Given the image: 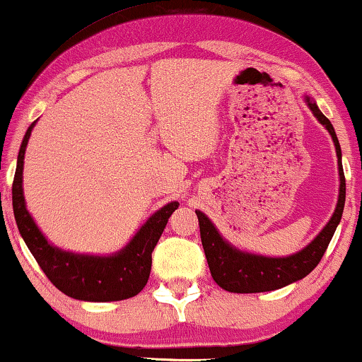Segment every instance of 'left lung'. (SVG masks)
<instances>
[{
  "instance_id": "8db88e82",
  "label": "left lung",
  "mask_w": 362,
  "mask_h": 362,
  "mask_svg": "<svg viewBox=\"0 0 362 362\" xmlns=\"http://www.w3.org/2000/svg\"><path fill=\"white\" fill-rule=\"evenodd\" d=\"M308 107L320 123H323L326 130L329 132L336 146V155L339 160V199L338 206L331 221L326 224L323 230L316 235V239L308 247L298 254L285 257V259H270V257H260L244 254V252L234 249L219 235L212 222L202 214L201 211H196L197 221H199L201 242L204 247V254L209 264V270L212 279L221 288H224L230 293H260V291H272L281 286L293 284L296 280H301L310 274L316 265L320 264L321 257L325 255L328 249L333 234L338 227L341 216H343L344 201H346V180L343 165H341V146L336 136L334 128L331 122L320 112L318 105L306 98Z\"/></svg>"
}]
</instances>
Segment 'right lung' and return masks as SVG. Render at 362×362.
Returning <instances> with one entry per match:
<instances>
[{
  "label": "right lung",
  "instance_id": "obj_1",
  "mask_svg": "<svg viewBox=\"0 0 362 362\" xmlns=\"http://www.w3.org/2000/svg\"><path fill=\"white\" fill-rule=\"evenodd\" d=\"M34 123L28 128L19 148L13 181V211L18 229L28 249L51 284L76 300L118 301L132 298L146 285L151 272V254L170 216L180 202H170L155 212L120 254L112 257L77 255L62 252L46 240L26 211L23 197V160Z\"/></svg>",
  "mask_w": 362,
  "mask_h": 362
}]
</instances>
